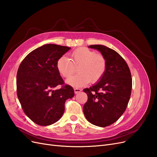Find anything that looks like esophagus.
Here are the masks:
<instances>
[{
	"label": "esophagus",
	"instance_id": "obj_1",
	"mask_svg": "<svg viewBox=\"0 0 157 157\" xmlns=\"http://www.w3.org/2000/svg\"><path fill=\"white\" fill-rule=\"evenodd\" d=\"M81 89H80V88H74V91H75V94H78V93H79V92H81Z\"/></svg>",
	"mask_w": 157,
	"mask_h": 157
}]
</instances>
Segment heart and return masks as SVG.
Wrapping results in <instances>:
<instances>
[{
  "label": "heart",
  "mask_w": 157,
  "mask_h": 157,
  "mask_svg": "<svg viewBox=\"0 0 157 157\" xmlns=\"http://www.w3.org/2000/svg\"><path fill=\"white\" fill-rule=\"evenodd\" d=\"M59 73L69 78L78 68L79 74L67 80V83L74 87L85 86L90 81L95 83L101 78L105 72L107 61L102 54L86 48H78L71 54V59L61 56L56 63Z\"/></svg>",
  "instance_id": "b5f03b06"
}]
</instances>
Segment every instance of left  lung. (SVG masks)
I'll return each mask as SVG.
<instances>
[{
  "instance_id": "left-lung-1",
  "label": "left lung",
  "mask_w": 157,
  "mask_h": 157,
  "mask_svg": "<svg viewBox=\"0 0 157 157\" xmlns=\"http://www.w3.org/2000/svg\"><path fill=\"white\" fill-rule=\"evenodd\" d=\"M88 47L101 52L106 59L107 67L98 83L84 89L88 101L83 113L91 124L106 127L115 122L126 110L132 92L131 73L125 60L116 51L103 45Z\"/></svg>"
}]
</instances>
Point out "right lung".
Returning a JSON list of instances; mask_svg holds the SVG:
<instances>
[{"label":"right lung","mask_w":157,"mask_h":157,"mask_svg":"<svg viewBox=\"0 0 157 157\" xmlns=\"http://www.w3.org/2000/svg\"><path fill=\"white\" fill-rule=\"evenodd\" d=\"M71 48L48 44L23 59L17 73V95L21 107L30 119L40 126L59 121L65 111V102L72 98L74 90L64 85L56 63ZM58 85L60 89L54 90Z\"/></svg>","instance_id":"1"}]
</instances>
